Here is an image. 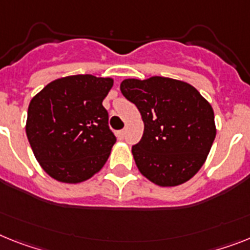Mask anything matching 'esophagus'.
Returning a JSON list of instances; mask_svg holds the SVG:
<instances>
[{"label":"esophagus","mask_w":250,"mask_h":250,"mask_svg":"<svg viewBox=\"0 0 250 250\" xmlns=\"http://www.w3.org/2000/svg\"><path fill=\"white\" fill-rule=\"evenodd\" d=\"M117 137H118L119 140H123V138L125 137V129H121V131L117 132Z\"/></svg>","instance_id":"obj_1"}]
</instances>
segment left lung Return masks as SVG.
I'll list each match as a JSON object with an SVG mask.
<instances>
[{"label":"left lung","mask_w":250,"mask_h":250,"mask_svg":"<svg viewBox=\"0 0 250 250\" xmlns=\"http://www.w3.org/2000/svg\"><path fill=\"white\" fill-rule=\"evenodd\" d=\"M121 91L145 125L142 138L132 146L138 170L161 187L189 180L215 140L212 106L189 83L167 77L125 80Z\"/></svg>","instance_id":"8db88e82"}]
</instances>
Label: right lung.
Segmentation results:
<instances>
[{
	"label": "right lung",
	"mask_w": 250,
	"mask_h": 250,
	"mask_svg": "<svg viewBox=\"0 0 250 250\" xmlns=\"http://www.w3.org/2000/svg\"><path fill=\"white\" fill-rule=\"evenodd\" d=\"M112 79L75 75L48 83L31 99L26 136L45 173L79 183L99 171L117 138L103 100Z\"/></svg>",
	"instance_id": "right-lung-1"
}]
</instances>
